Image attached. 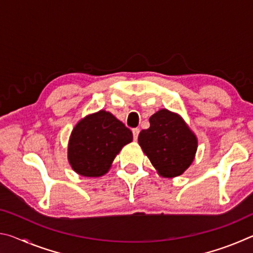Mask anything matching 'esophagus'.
Masks as SVG:
<instances>
[{"label":"esophagus","mask_w":253,"mask_h":253,"mask_svg":"<svg viewBox=\"0 0 253 253\" xmlns=\"http://www.w3.org/2000/svg\"><path fill=\"white\" fill-rule=\"evenodd\" d=\"M132 135H134V140H137L139 135V128H134V129H132Z\"/></svg>","instance_id":"esophagus-1"}]
</instances>
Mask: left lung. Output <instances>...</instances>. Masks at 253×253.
<instances>
[{"instance_id": "obj_1", "label": "left lung", "mask_w": 253, "mask_h": 253, "mask_svg": "<svg viewBox=\"0 0 253 253\" xmlns=\"http://www.w3.org/2000/svg\"><path fill=\"white\" fill-rule=\"evenodd\" d=\"M148 129L139 132L138 143L161 175L183 174L194 160L198 140L183 119L166 109L149 118Z\"/></svg>"}]
</instances>
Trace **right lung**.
Returning <instances> with one entry per match:
<instances>
[{"mask_svg":"<svg viewBox=\"0 0 253 253\" xmlns=\"http://www.w3.org/2000/svg\"><path fill=\"white\" fill-rule=\"evenodd\" d=\"M131 140L129 128L110 113L100 110L77 124L71 132L68 158L72 169L83 176H101Z\"/></svg>","mask_w":253,"mask_h":253,"instance_id":"right-lung-1","label":"right lung"}]
</instances>
